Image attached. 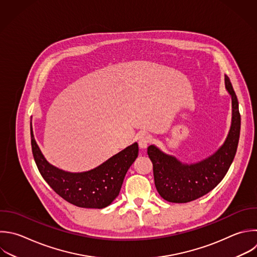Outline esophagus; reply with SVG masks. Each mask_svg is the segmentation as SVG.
I'll return each instance as SVG.
<instances>
[{"instance_id":"34e87169","label":"esophagus","mask_w":257,"mask_h":257,"mask_svg":"<svg viewBox=\"0 0 257 257\" xmlns=\"http://www.w3.org/2000/svg\"><path fill=\"white\" fill-rule=\"evenodd\" d=\"M151 141H152V137L150 135L144 134V135L140 136V138H139V146H140V148L143 149V150L147 149V147L151 143Z\"/></svg>"}]
</instances>
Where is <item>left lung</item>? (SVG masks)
<instances>
[{
	"mask_svg": "<svg viewBox=\"0 0 257 257\" xmlns=\"http://www.w3.org/2000/svg\"><path fill=\"white\" fill-rule=\"evenodd\" d=\"M225 88L231 96V125L224 143L215 153L199 162L187 164L164 153L155 145L149 146L148 155L154 167L155 185L160 196L166 201H194L212 191L228 172L237 151L241 119L238 100L227 75Z\"/></svg>",
	"mask_w": 257,
	"mask_h": 257,
	"instance_id": "8db88e82",
	"label": "left lung"
}]
</instances>
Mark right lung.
<instances>
[{"label":"right lung","instance_id":"right-lung-1","mask_svg":"<svg viewBox=\"0 0 257 257\" xmlns=\"http://www.w3.org/2000/svg\"><path fill=\"white\" fill-rule=\"evenodd\" d=\"M31 145L35 163L47 184L64 200L81 207L102 209L118 196L123 179L139 155L134 143L104 163L85 172L72 173L51 165L42 154L31 126Z\"/></svg>","mask_w":257,"mask_h":257}]
</instances>
